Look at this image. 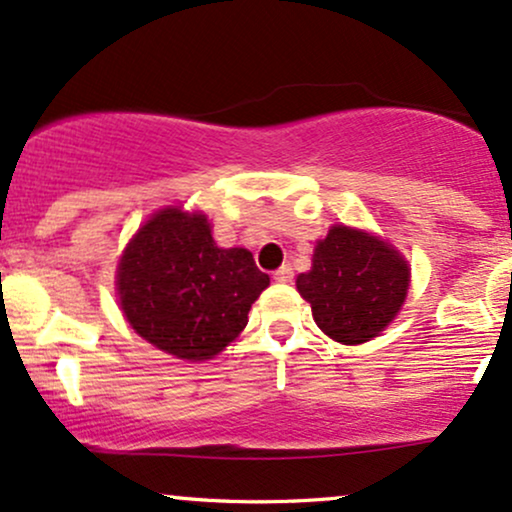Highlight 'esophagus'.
<instances>
[{"instance_id":"esophagus-1","label":"esophagus","mask_w":512,"mask_h":512,"mask_svg":"<svg viewBox=\"0 0 512 512\" xmlns=\"http://www.w3.org/2000/svg\"><path fill=\"white\" fill-rule=\"evenodd\" d=\"M274 281H279V284H289V281H293V269L289 267V264H284V267L276 269Z\"/></svg>"}]
</instances>
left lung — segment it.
I'll return each mask as SVG.
<instances>
[{"label": "left lung", "mask_w": 512, "mask_h": 512, "mask_svg": "<svg viewBox=\"0 0 512 512\" xmlns=\"http://www.w3.org/2000/svg\"><path fill=\"white\" fill-rule=\"evenodd\" d=\"M296 289L313 308L322 332L342 344L378 337L402 308L409 267L383 240L334 226L320 240L313 269L296 279Z\"/></svg>", "instance_id": "1"}]
</instances>
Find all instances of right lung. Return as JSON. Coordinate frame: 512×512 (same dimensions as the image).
<instances>
[{
    "label": "right lung",
    "mask_w": 512,
    "mask_h": 512,
    "mask_svg": "<svg viewBox=\"0 0 512 512\" xmlns=\"http://www.w3.org/2000/svg\"><path fill=\"white\" fill-rule=\"evenodd\" d=\"M269 286L248 250H223L202 214L166 209L139 228L117 269L122 313L166 354L202 361L248 325Z\"/></svg>",
    "instance_id": "add662e5"
}]
</instances>
